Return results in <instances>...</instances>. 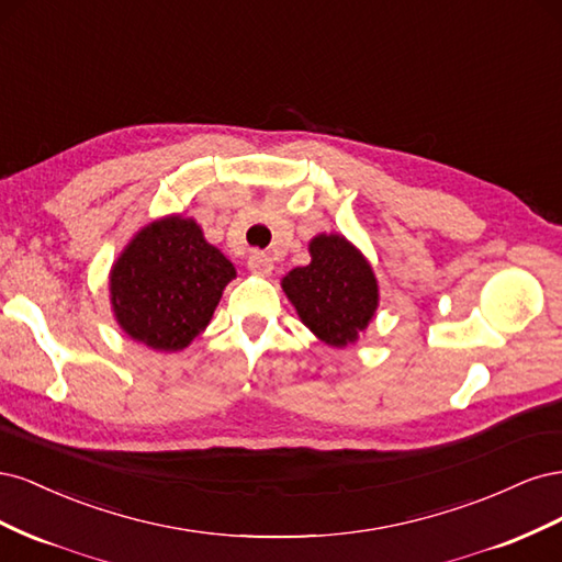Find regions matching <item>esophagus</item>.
Listing matches in <instances>:
<instances>
[{"label":"esophagus","instance_id":"esophagus-1","mask_svg":"<svg viewBox=\"0 0 562 562\" xmlns=\"http://www.w3.org/2000/svg\"><path fill=\"white\" fill-rule=\"evenodd\" d=\"M248 269L258 277H269L271 269H274V262H271L267 252H252L248 258Z\"/></svg>","mask_w":562,"mask_h":562}]
</instances>
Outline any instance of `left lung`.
I'll list each match as a JSON object with an SVG mask.
<instances>
[{"label":"left lung","mask_w":562,"mask_h":562,"mask_svg":"<svg viewBox=\"0 0 562 562\" xmlns=\"http://www.w3.org/2000/svg\"><path fill=\"white\" fill-rule=\"evenodd\" d=\"M312 262L283 279V291L314 335L333 347L356 342L378 310V281L363 255L345 236L321 234L310 244Z\"/></svg>","instance_id":"obj_1"}]
</instances>
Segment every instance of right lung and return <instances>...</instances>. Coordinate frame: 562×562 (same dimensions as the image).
<instances>
[{
  "mask_svg": "<svg viewBox=\"0 0 562 562\" xmlns=\"http://www.w3.org/2000/svg\"><path fill=\"white\" fill-rule=\"evenodd\" d=\"M234 265L190 217L171 215L135 234L112 267L114 316L133 339L178 351L209 326Z\"/></svg>",
  "mask_w": 562,
  "mask_h": 562,
  "instance_id": "add662e5",
  "label": "right lung"
}]
</instances>
